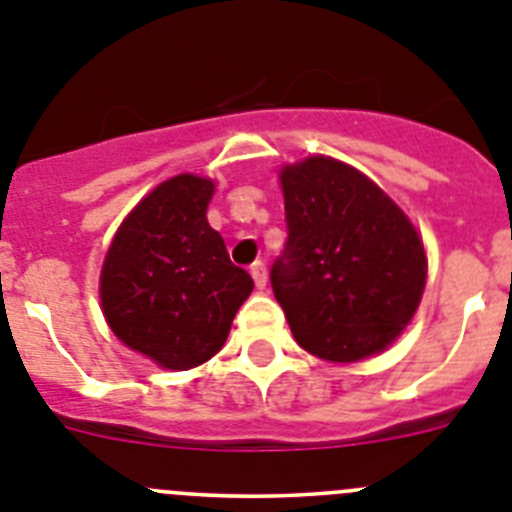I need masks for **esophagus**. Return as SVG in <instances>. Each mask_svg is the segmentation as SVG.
Segmentation results:
<instances>
[{"instance_id":"1","label":"esophagus","mask_w":512,"mask_h":512,"mask_svg":"<svg viewBox=\"0 0 512 512\" xmlns=\"http://www.w3.org/2000/svg\"><path fill=\"white\" fill-rule=\"evenodd\" d=\"M251 277H253V282H256V287L259 289L266 287V279H269V274H266L264 261H256V264L251 266Z\"/></svg>"}]
</instances>
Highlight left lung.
Wrapping results in <instances>:
<instances>
[{"mask_svg": "<svg viewBox=\"0 0 512 512\" xmlns=\"http://www.w3.org/2000/svg\"><path fill=\"white\" fill-rule=\"evenodd\" d=\"M287 243L271 289L305 351L359 361L384 351L418 310L423 241L354 166L312 156L282 171Z\"/></svg>", "mask_w": 512, "mask_h": 512, "instance_id": "8db88e82", "label": "left lung"}]
</instances>
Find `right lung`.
<instances>
[{
  "instance_id": "right-lung-1",
  "label": "right lung",
  "mask_w": 512,
  "mask_h": 512,
  "mask_svg": "<svg viewBox=\"0 0 512 512\" xmlns=\"http://www.w3.org/2000/svg\"><path fill=\"white\" fill-rule=\"evenodd\" d=\"M215 184L179 174L158 184L117 230L102 266L104 318L125 346L166 369H192L223 348L253 289L207 223Z\"/></svg>"
}]
</instances>
